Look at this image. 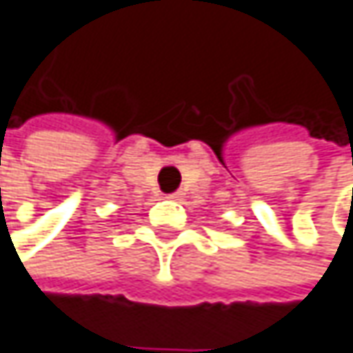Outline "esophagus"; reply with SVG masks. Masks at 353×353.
<instances>
[{
    "mask_svg": "<svg viewBox=\"0 0 353 353\" xmlns=\"http://www.w3.org/2000/svg\"><path fill=\"white\" fill-rule=\"evenodd\" d=\"M168 198H170V200H181V192H174V194H170Z\"/></svg>",
    "mask_w": 353,
    "mask_h": 353,
    "instance_id": "esophagus-1",
    "label": "esophagus"
}]
</instances>
